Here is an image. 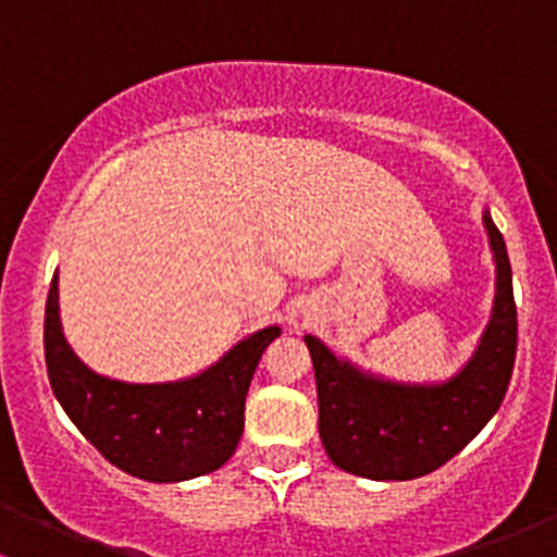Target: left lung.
Here are the masks:
<instances>
[{
    "label": "left lung",
    "mask_w": 557,
    "mask_h": 557,
    "mask_svg": "<svg viewBox=\"0 0 557 557\" xmlns=\"http://www.w3.org/2000/svg\"><path fill=\"white\" fill-rule=\"evenodd\" d=\"M496 301L474 358L442 385H401L358 372L314 336L318 429L334 466L367 480H414L445 466L485 429L507 396L518 352V307L507 245L491 215Z\"/></svg>",
    "instance_id": "obj_1"
}]
</instances>
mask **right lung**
Here are the masks:
<instances>
[{"mask_svg": "<svg viewBox=\"0 0 557 557\" xmlns=\"http://www.w3.org/2000/svg\"><path fill=\"white\" fill-rule=\"evenodd\" d=\"M277 336V325L256 331L190 380L132 385L91 372L66 345L59 274L45 301V367L55 398L112 466L148 482L194 480L232 458L245 429L247 387Z\"/></svg>", "mask_w": 557, "mask_h": 557, "instance_id": "right-lung-1", "label": "right lung"}]
</instances>
